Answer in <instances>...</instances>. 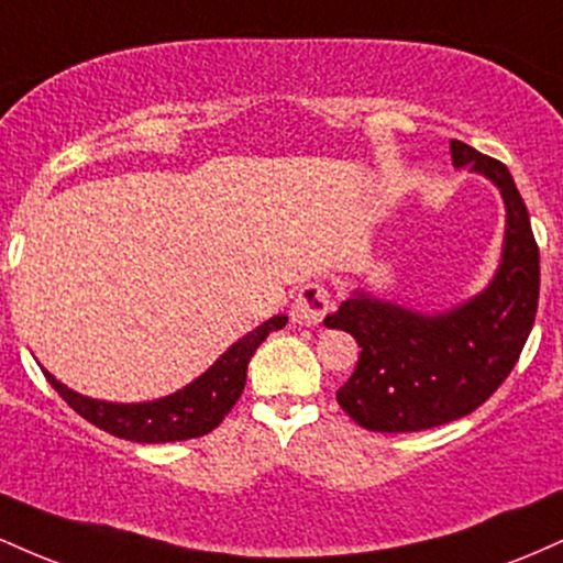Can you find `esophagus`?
Masks as SVG:
<instances>
[{
    "instance_id": "34e87169",
    "label": "esophagus",
    "mask_w": 563,
    "mask_h": 563,
    "mask_svg": "<svg viewBox=\"0 0 563 563\" xmlns=\"http://www.w3.org/2000/svg\"><path fill=\"white\" fill-rule=\"evenodd\" d=\"M331 294L320 283H307L296 296L294 307H290V320L296 325H318L325 318L328 309H331Z\"/></svg>"
}]
</instances>
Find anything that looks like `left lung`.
<instances>
[{
	"mask_svg": "<svg viewBox=\"0 0 563 563\" xmlns=\"http://www.w3.org/2000/svg\"><path fill=\"white\" fill-rule=\"evenodd\" d=\"M452 166L489 179L506 203V235L493 280L450 309L421 312L354 288L325 325L354 335L360 360L335 399L367 431H423L457 421L508 378L534 325L540 254L527 206L500 161L461 140Z\"/></svg>",
	"mask_w": 563,
	"mask_h": 563,
	"instance_id": "8db88e82",
	"label": "left lung"
}]
</instances>
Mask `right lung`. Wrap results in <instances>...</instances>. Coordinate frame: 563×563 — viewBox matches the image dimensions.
<instances>
[{
  "label": "right lung",
  "mask_w": 563,
  "mask_h": 563,
  "mask_svg": "<svg viewBox=\"0 0 563 563\" xmlns=\"http://www.w3.org/2000/svg\"><path fill=\"white\" fill-rule=\"evenodd\" d=\"M286 314H275L260 328L238 339L228 352L196 380L183 389L166 394V397L147 399V402H106V399L84 397V394L68 389L53 373L44 371L49 386L74 407L84 421L95 423L108 434L129 439V442L158 444V442H183L209 434L224 421V416L238 402L245 386V371L260 344L273 331L286 328Z\"/></svg>",
  "instance_id": "obj_1"
}]
</instances>
